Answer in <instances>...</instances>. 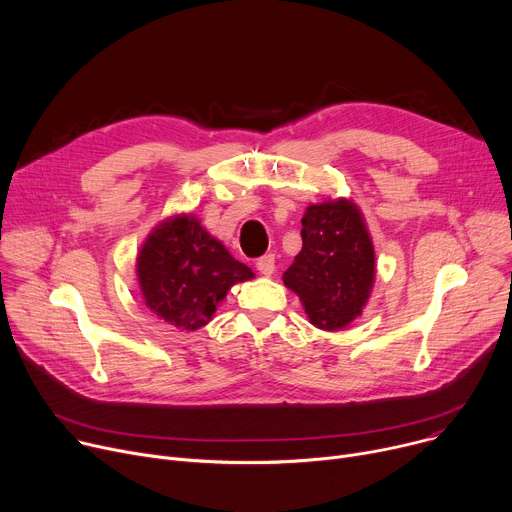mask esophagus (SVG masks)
I'll use <instances>...</instances> for the list:
<instances>
[{"instance_id": "esophagus-1", "label": "esophagus", "mask_w": 512, "mask_h": 512, "mask_svg": "<svg viewBox=\"0 0 512 512\" xmlns=\"http://www.w3.org/2000/svg\"><path fill=\"white\" fill-rule=\"evenodd\" d=\"M256 268L260 270V274H264V277H270L274 272V254H264L262 258H258Z\"/></svg>"}]
</instances>
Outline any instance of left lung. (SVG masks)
<instances>
[{
  "instance_id": "8db88e82",
  "label": "left lung",
  "mask_w": 512,
  "mask_h": 512,
  "mask_svg": "<svg viewBox=\"0 0 512 512\" xmlns=\"http://www.w3.org/2000/svg\"><path fill=\"white\" fill-rule=\"evenodd\" d=\"M303 248L285 270L309 322L322 330L346 328L371 295L375 250L365 219L346 199L309 205L301 219Z\"/></svg>"
}]
</instances>
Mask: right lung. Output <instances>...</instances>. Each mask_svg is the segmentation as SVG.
Masks as SVG:
<instances>
[{
    "label": "right lung",
    "mask_w": 512,
    "mask_h": 512,
    "mask_svg": "<svg viewBox=\"0 0 512 512\" xmlns=\"http://www.w3.org/2000/svg\"><path fill=\"white\" fill-rule=\"evenodd\" d=\"M145 305L157 318L199 330L235 283L254 279L194 215H176L157 225L137 256Z\"/></svg>",
    "instance_id": "add662e5"
}]
</instances>
